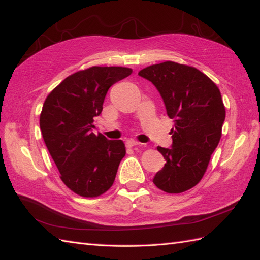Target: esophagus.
Masks as SVG:
<instances>
[{"label": "esophagus", "instance_id": "obj_1", "mask_svg": "<svg viewBox=\"0 0 260 260\" xmlns=\"http://www.w3.org/2000/svg\"><path fill=\"white\" fill-rule=\"evenodd\" d=\"M141 145L140 142L134 141V140H127L126 141V146L127 147H134V146H139Z\"/></svg>", "mask_w": 260, "mask_h": 260}]
</instances>
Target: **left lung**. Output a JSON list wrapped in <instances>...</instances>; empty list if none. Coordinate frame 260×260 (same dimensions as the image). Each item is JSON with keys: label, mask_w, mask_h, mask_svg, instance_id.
Wrapping results in <instances>:
<instances>
[{"label": "left lung", "mask_w": 260, "mask_h": 260, "mask_svg": "<svg viewBox=\"0 0 260 260\" xmlns=\"http://www.w3.org/2000/svg\"><path fill=\"white\" fill-rule=\"evenodd\" d=\"M139 75L156 87L175 123L170 132L172 147L157 146L167 163L153 183L167 193L184 192L201 181L221 139L225 118L221 93L200 70L173 61L152 64Z\"/></svg>", "instance_id": "obj_1"}]
</instances>
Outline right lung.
<instances>
[{
  "instance_id": "obj_1",
  "label": "right lung",
  "mask_w": 260,
  "mask_h": 260,
  "mask_svg": "<svg viewBox=\"0 0 260 260\" xmlns=\"http://www.w3.org/2000/svg\"><path fill=\"white\" fill-rule=\"evenodd\" d=\"M132 69L90 67L67 77L46 98L40 129L46 146L71 191L85 198L106 192L125 156L123 141L92 133L93 118L103 110L110 86Z\"/></svg>"
}]
</instances>
